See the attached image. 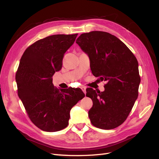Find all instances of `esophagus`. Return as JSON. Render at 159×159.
<instances>
[{
	"instance_id": "esophagus-1",
	"label": "esophagus",
	"mask_w": 159,
	"mask_h": 159,
	"mask_svg": "<svg viewBox=\"0 0 159 159\" xmlns=\"http://www.w3.org/2000/svg\"><path fill=\"white\" fill-rule=\"evenodd\" d=\"M81 90H82L83 92L85 94L86 93V88L84 87V86H83V87L81 88Z\"/></svg>"
}]
</instances>
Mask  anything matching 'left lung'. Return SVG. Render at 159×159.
<instances>
[{"label": "left lung", "instance_id": "obj_1", "mask_svg": "<svg viewBox=\"0 0 159 159\" xmlns=\"http://www.w3.org/2000/svg\"><path fill=\"white\" fill-rule=\"evenodd\" d=\"M87 54L94 76L107 81L104 91L86 89L92 99L88 116L93 126L112 129L127 118L138 97L141 78L137 60L118 38L102 31L84 33L76 40Z\"/></svg>", "mask_w": 159, "mask_h": 159}]
</instances>
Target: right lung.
Wrapping results in <instances>:
<instances>
[{
	"mask_svg": "<svg viewBox=\"0 0 159 159\" xmlns=\"http://www.w3.org/2000/svg\"><path fill=\"white\" fill-rule=\"evenodd\" d=\"M77 36H48L27 48L21 57L16 74L18 95L32 122L42 131L66 128L70 110L85 97L80 88L58 89L52 84L53 75L61 70L64 55Z\"/></svg>",
	"mask_w": 159,
	"mask_h": 159,
	"instance_id": "obj_1",
	"label": "right lung"
}]
</instances>
